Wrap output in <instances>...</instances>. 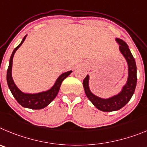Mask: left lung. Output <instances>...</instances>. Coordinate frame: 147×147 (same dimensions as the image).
Segmentation results:
<instances>
[{"label":"left lung","instance_id":"left-lung-1","mask_svg":"<svg viewBox=\"0 0 147 147\" xmlns=\"http://www.w3.org/2000/svg\"><path fill=\"white\" fill-rule=\"evenodd\" d=\"M116 42L119 45V51L123 56L126 59L128 66V78L127 83L122 87L121 92L118 94L109 97L108 99H103L94 94L89 88V75H87L83 82V86L85 90L86 95L88 100L97 109L104 112H111L118 111L125 106L130 100L133 95L137 83V68L135 59L133 58L129 47L121 39L116 38Z\"/></svg>","mask_w":147,"mask_h":147}]
</instances>
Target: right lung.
<instances>
[{"instance_id":"1","label":"right lung","mask_w":147,"mask_h":147,"mask_svg":"<svg viewBox=\"0 0 147 147\" xmlns=\"http://www.w3.org/2000/svg\"><path fill=\"white\" fill-rule=\"evenodd\" d=\"M26 36H27V35L25 36L22 42H20V44L14 49L12 53H11V58L9 60V67H8L7 69L6 80H7L8 86H9V88L11 91V94L20 105H21L24 108H31V109H42V108L47 106L55 98V96H57L59 92L62 81L67 77L70 75L72 71H68V72L61 74L58 78L52 88H51L47 91H45V92H42L36 94H28L21 92L20 90L18 88V86L15 85V83L13 80L12 75H11V69H12V61L14 53L17 51V50L22 45V44L26 39Z\"/></svg>"}]
</instances>
